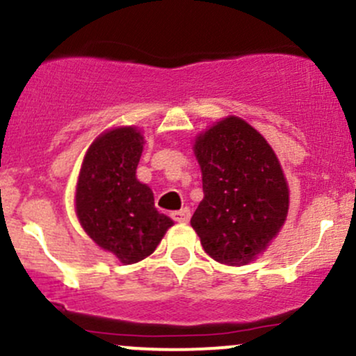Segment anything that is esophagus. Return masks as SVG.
<instances>
[{
    "mask_svg": "<svg viewBox=\"0 0 356 356\" xmlns=\"http://www.w3.org/2000/svg\"><path fill=\"white\" fill-rule=\"evenodd\" d=\"M171 217H173V219L177 220V222H179V224L188 222V220H190V209L188 207L179 209V210H177V212L171 213Z\"/></svg>",
    "mask_w": 356,
    "mask_h": 356,
    "instance_id": "34e87169",
    "label": "esophagus"
}]
</instances>
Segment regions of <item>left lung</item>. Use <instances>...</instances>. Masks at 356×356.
<instances>
[{
    "label": "left lung",
    "mask_w": 356,
    "mask_h": 356,
    "mask_svg": "<svg viewBox=\"0 0 356 356\" xmlns=\"http://www.w3.org/2000/svg\"><path fill=\"white\" fill-rule=\"evenodd\" d=\"M204 198L192 227L205 253L224 265L254 261L284 227L289 183L277 154L254 127L229 115L195 137Z\"/></svg>",
    "instance_id": "8db88e82"
}]
</instances>
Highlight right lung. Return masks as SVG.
<instances>
[{
	"label": "right lung",
	"mask_w": 356,
	"mask_h": 356,
	"mask_svg": "<svg viewBox=\"0 0 356 356\" xmlns=\"http://www.w3.org/2000/svg\"><path fill=\"white\" fill-rule=\"evenodd\" d=\"M144 136L134 125L102 132L88 147L74 210L79 224L103 251L124 265L154 253L175 222L154 207V195L136 177Z\"/></svg>",
	"instance_id": "add662e5"
}]
</instances>
